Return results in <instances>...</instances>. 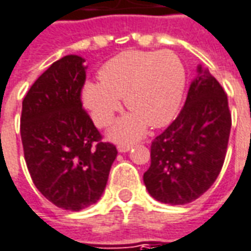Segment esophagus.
Segmentation results:
<instances>
[{
    "instance_id": "1",
    "label": "esophagus",
    "mask_w": 251,
    "mask_h": 251,
    "mask_svg": "<svg viewBox=\"0 0 251 251\" xmlns=\"http://www.w3.org/2000/svg\"><path fill=\"white\" fill-rule=\"evenodd\" d=\"M132 148V144H119L118 151L119 152H127Z\"/></svg>"
}]
</instances>
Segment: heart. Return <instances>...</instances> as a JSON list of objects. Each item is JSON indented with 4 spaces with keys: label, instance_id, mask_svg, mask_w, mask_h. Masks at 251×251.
<instances>
[{
    "label": "heart",
    "instance_id": "obj_1",
    "mask_svg": "<svg viewBox=\"0 0 251 251\" xmlns=\"http://www.w3.org/2000/svg\"><path fill=\"white\" fill-rule=\"evenodd\" d=\"M187 82L181 59L172 50H125L99 71V83H88L83 103L97 126H107L125 105L133 112L112 127V139L133 141L143 136L147 124L168 125L178 111Z\"/></svg>",
    "mask_w": 251,
    "mask_h": 251
}]
</instances>
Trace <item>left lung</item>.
<instances>
[{
  "mask_svg": "<svg viewBox=\"0 0 251 251\" xmlns=\"http://www.w3.org/2000/svg\"><path fill=\"white\" fill-rule=\"evenodd\" d=\"M231 125L226 93L199 66L180 114L151 143V165L143 176L151 197L185 204L203 195L224 165Z\"/></svg>",
  "mask_w": 251,
  "mask_h": 251,
  "instance_id": "8db88e82",
  "label": "left lung"
}]
</instances>
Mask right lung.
Wrapping results in <instances>:
<instances>
[{
	"label": "right lung",
	"instance_id": "obj_1",
	"mask_svg": "<svg viewBox=\"0 0 251 251\" xmlns=\"http://www.w3.org/2000/svg\"><path fill=\"white\" fill-rule=\"evenodd\" d=\"M83 61L76 54L54 61L28 89L20 117L32 183L49 202L71 211L100 199L118 154L82 107Z\"/></svg>",
	"mask_w": 251,
	"mask_h": 251
}]
</instances>
